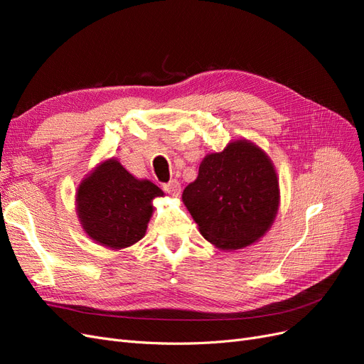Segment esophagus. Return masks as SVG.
I'll list each match as a JSON object with an SVG mask.
<instances>
[{"instance_id": "obj_1", "label": "esophagus", "mask_w": 364, "mask_h": 364, "mask_svg": "<svg viewBox=\"0 0 364 364\" xmlns=\"http://www.w3.org/2000/svg\"><path fill=\"white\" fill-rule=\"evenodd\" d=\"M164 191L173 197H178L181 194V183L178 181H170L168 183L164 185Z\"/></svg>"}]
</instances>
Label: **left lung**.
I'll return each mask as SVG.
<instances>
[{"instance_id":"8db88e82","label":"left lung","mask_w":364,"mask_h":364,"mask_svg":"<svg viewBox=\"0 0 364 364\" xmlns=\"http://www.w3.org/2000/svg\"><path fill=\"white\" fill-rule=\"evenodd\" d=\"M182 200L209 243L222 250L243 249L266 234L277 217V170L253 142L232 141L203 158Z\"/></svg>"}]
</instances>
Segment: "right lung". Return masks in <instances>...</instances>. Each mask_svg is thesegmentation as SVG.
Returning a JSON list of instances; mask_svg holds the SVG:
<instances>
[{
  "instance_id": "right-lung-1",
  "label": "right lung",
  "mask_w": 364,
  "mask_h": 364,
  "mask_svg": "<svg viewBox=\"0 0 364 364\" xmlns=\"http://www.w3.org/2000/svg\"><path fill=\"white\" fill-rule=\"evenodd\" d=\"M164 191L136 179L117 159L103 161L80 182L75 194L80 225L95 243L124 249L146 235L153 199Z\"/></svg>"
}]
</instances>
